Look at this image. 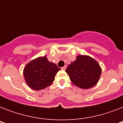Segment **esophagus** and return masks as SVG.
<instances>
[{
  "label": "esophagus",
  "mask_w": 123,
  "mask_h": 123,
  "mask_svg": "<svg viewBox=\"0 0 123 123\" xmlns=\"http://www.w3.org/2000/svg\"><path fill=\"white\" fill-rule=\"evenodd\" d=\"M66 68V66H63L62 68H61V69H62V70H65Z\"/></svg>",
  "instance_id": "obj_1"
}]
</instances>
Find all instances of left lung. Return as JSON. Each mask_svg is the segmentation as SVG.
Wrapping results in <instances>:
<instances>
[{
  "mask_svg": "<svg viewBox=\"0 0 123 123\" xmlns=\"http://www.w3.org/2000/svg\"><path fill=\"white\" fill-rule=\"evenodd\" d=\"M66 72L75 86L89 89L97 84L101 69L97 62L89 56L79 55L67 67Z\"/></svg>",
  "mask_w": 123,
  "mask_h": 123,
  "instance_id": "left-lung-1",
  "label": "left lung"
}]
</instances>
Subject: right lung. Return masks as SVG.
<instances>
[{
  "instance_id": "add662e5",
  "label": "right lung",
  "mask_w": 123,
  "mask_h": 123,
  "mask_svg": "<svg viewBox=\"0 0 123 123\" xmlns=\"http://www.w3.org/2000/svg\"><path fill=\"white\" fill-rule=\"evenodd\" d=\"M60 69L55 64L49 62L46 56H44L27 64L24 68V75L27 84L31 89L41 90L52 84Z\"/></svg>"
}]
</instances>
